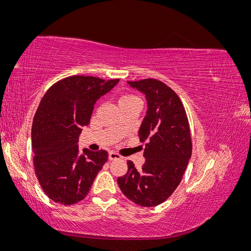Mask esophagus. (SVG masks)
<instances>
[{"mask_svg":"<svg viewBox=\"0 0 251 251\" xmlns=\"http://www.w3.org/2000/svg\"><path fill=\"white\" fill-rule=\"evenodd\" d=\"M120 158H121V157H120L118 154L114 153V151H110V153H109V160H110V161L118 160V159H120Z\"/></svg>","mask_w":251,"mask_h":251,"instance_id":"1","label":"esophagus"}]
</instances>
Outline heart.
<instances>
[{
    "mask_svg": "<svg viewBox=\"0 0 251 251\" xmlns=\"http://www.w3.org/2000/svg\"><path fill=\"white\" fill-rule=\"evenodd\" d=\"M134 101H138V98L133 96V95H123L118 100V104L123 105V104L134 102Z\"/></svg>",
    "mask_w": 251,
    "mask_h": 251,
    "instance_id": "heart-1",
    "label": "heart"
}]
</instances>
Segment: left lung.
<instances>
[{
	"instance_id": "left-lung-1",
	"label": "left lung",
	"mask_w": 251,
	"mask_h": 251,
	"mask_svg": "<svg viewBox=\"0 0 251 251\" xmlns=\"http://www.w3.org/2000/svg\"><path fill=\"white\" fill-rule=\"evenodd\" d=\"M146 95L148 110L138 136L146 141L141 170L127 161V172L118 177L121 192L134 203L151 207L162 203L179 185L192 156V138L183 104L160 80L127 81Z\"/></svg>"
}]
</instances>
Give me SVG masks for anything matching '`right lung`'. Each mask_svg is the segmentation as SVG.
I'll use <instances>...</instances> for the list:
<instances>
[{
    "mask_svg": "<svg viewBox=\"0 0 251 251\" xmlns=\"http://www.w3.org/2000/svg\"><path fill=\"white\" fill-rule=\"evenodd\" d=\"M118 81L75 75L54 83L42 98L33 118L31 146L37 180L52 201L63 205L81 201L107 162V151L83 149L80 154L77 142L95 102Z\"/></svg>",
    "mask_w": 251,
    "mask_h": 251,
    "instance_id": "1",
    "label": "right lung"
}]
</instances>
